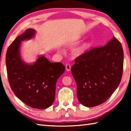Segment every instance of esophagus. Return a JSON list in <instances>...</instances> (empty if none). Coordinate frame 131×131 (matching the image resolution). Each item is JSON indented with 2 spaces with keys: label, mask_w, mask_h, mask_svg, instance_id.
I'll use <instances>...</instances> for the list:
<instances>
[{
  "label": "esophagus",
  "mask_w": 131,
  "mask_h": 131,
  "mask_svg": "<svg viewBox=\"0 0 131 131\" xmlns=\"http://www.w3.org/2000/svg\"><path fill=\"white\" fill-rule=\"evenodd\" d=\"M70 69H71V66L69 63H67L66 65V70H67L68 71H70Z\"/></svg>",
  "instance_id": "esophagus-1"
}]
</instances>
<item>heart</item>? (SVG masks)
Masks as SVG:
<instances>
[{
  "label": "heart",
  "mask_w": 131,
  "mask_h": 131,
  "mask_svg": "<svg viewBox=\"0 0 131 131\" xmlns=\"http://www.w3.org/2000/svg\"><path fill=\"white\" fill-rule=\"evenodd\" d=\"M91 46V43L90 42H87L85 43V44H83V45L81 47H80L77 50V54H82L83 53H84L86 50H87L89 47H90V46Z\"/></svg>",
  "instance_id": "b5f03b06"
}]
</instances>
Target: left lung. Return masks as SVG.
I'll return each mask as SVG.
<instances>
[{"mask_svg": "<svg viewBox=\"0 0 131 131\" xmlns=\"http://www.w3.org/2000/svg\"><path fill=\"white\" fill-rule=\"evenodd\" d=\"M123 58L122 44L113 37L106 46L92 48L75 59L71 70L80 104L94 107L109 98L121 83Z\"/></svg>", "mask_w": 131, "mask_h": 131, "instance_id": "left-lung-1", "label": "left lung"}]
</instances>
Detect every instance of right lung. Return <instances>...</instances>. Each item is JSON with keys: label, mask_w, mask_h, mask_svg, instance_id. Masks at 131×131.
<instances>
[{"label": "right lung", "mask_w": 131, "mask_h": 131, "mask_svg": "<svg viewBox=\"0 0 131 131\" xmlns=\"http://www.w3.org/2000/svg\"><path fill=\"white\" fill-rule=\"evenodd\" d=\"M35 30L28 29L8 48L5 62L8 82L15 95L30 107L44 109L53 102L57 79L65 70L61 62H51L43 56L29 65L22 60L21 41L30 39Z\"/></svg>", "instance_id": "add662e5"}]
</instances>
